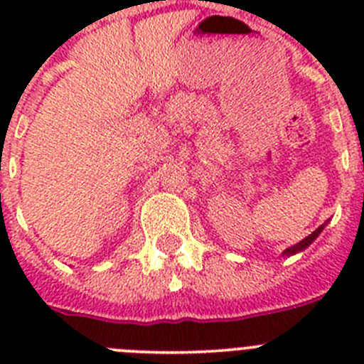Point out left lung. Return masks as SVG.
<instances>
[{
    "label": "left lung",
    "mask_w": 364,
    "mask_h": 364,
    "mask_svg": "<svg viewBox=\"0 0 364 364\" xmlns=\"http://www.w3.org/2000/svg\"><path fill=\"white\" fill-rule=\"evenodd\" d=\"M326 224H328V222H324V224H321V226L317 228V230H315L314 233L308 235L306 239H302L301 242H297V244H295V246H290V247H288V250H284V252H282V257H291V255H295V253L304 252V250H306V247L310 246V244L314 242V240L317 239V237H319L321 231L324 230V226H326Z\"/></svg>",
    "instance_id": "left-lung-1"
}]
</instances>
